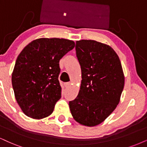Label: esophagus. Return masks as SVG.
<instances>
[{"label":"esophagus","mask_w":147,"mask_h":147,"mask_svg":"<svg viewBox=\"0 0 147 147\" xmlns=\"http://www.w3.org/2000/svg\"><path fill=\"white\" fill-rule=\"evenodd\" d=\"M64 84H65V87H69V86H70L71 83H70V82H65Z\"/></svg>","instance_id":"1"}]
</instances>
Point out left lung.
I'll return each instance as SVG.
<instances>
[{
    "mask_svg": "<svg viewBox=\"0 0 147 147\" xmlns=\"http://www.w3.org/2000/svg\"><path fill=\"white\" fill-rule=\"evenodd\" d=\"M76 56L82 71L77 97L69 102L74 119L93 127L102 123L117 108L124 88L120 59L108 45L94 40L76 41Z\"/></svg>",
    "mask_w": 147,
    "mask_h": 147,
    "instance_id": "obj_1",
    "label": "left lung"
}]
</instances>
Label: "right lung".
<instances>
[{"instance_id":"right-lung-1","label":"right lung","mask_w":147,"mask_h":147,"mask_svg":"<svg viewBox=\"0 0 147 147\" xmlns=\"http://www.w3.org/2000/svg\"><path fill=\"white\" fill-rule=\"evenodd\" d=\"M75 47L74 41L40 38L28 43L17 58L11 76L16 101L26 116H50L61 97L59 61Z\"/></svg>"}]
</instances>
